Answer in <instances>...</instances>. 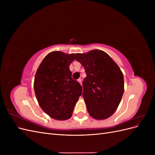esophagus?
Segmentation results:
<instances>
[{
  "label": "esophagus",
  "instance_id": "obj_1",
  "mask_svg": "<svg viewBox=\"0 0 155 155\" xmlns=\"http://www.w3.org/2000/svg\"><path fill=\"white\" fill-rule=\"evenodd\" d=\"M78 81L80 83V84H81V82H82V81H81V78H79L78 79Z\"/></svg>",
  "mask_w": 155,
  "mask_h": 155
}]
</instances>
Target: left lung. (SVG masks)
Instances as JSON below:
<instances>
[{"label":"left lung","mask_w":155,"mask_h":155,"mask_svg":"<svg viewBox=\"0 0 155 155\" xmlns=\"http://www.w3.org/2000/svg\"><path fill=\"white\" fill-rule=\"evenodd\" d=\"M87 77L83 81V97L87 110L96 120L108 118L118 108L124 92V75L105 51L93 50L76 54Z\"/></svg>","instance_id":"8db88e82"}]
</instances>
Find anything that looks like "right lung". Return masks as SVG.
<instances>
[{"label": "right lung", "instance_id": "add662e5", "mask_svg": "<svg viewBox=\"0 0 155 155\" xmlns=\"http://www.w3.org/2000/svg\"><path fill=\"white\" fill-rule=\"evenodd\" d=\"M74 54L51 51L42 61L34 79L36 98L43 110L51 118L65 120L72 115L82 94V87L72 78L69 66Z\"/></svg>", "mask_w": 155, "mask_h": 155}]
</instances>
